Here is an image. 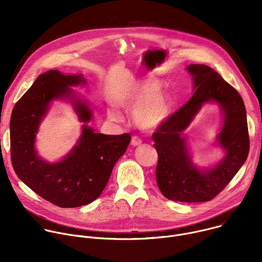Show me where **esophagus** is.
I'll use <instances>...</instances> for the list:
<instances>
[{
    "mask_svg": "<svg viewBox=\"0 0 262 262\" xmlns=\"http://www.w3.org/2000/svg\"><path fill=\"white\" fill-rule=\"evenodd\" d=\"M141 143H142V140L138 136L132 137V145L133 146H139V145H141Z\"/></svg>",
    "mask_w": 262,
    "mask_h": 262,
    "instance_id": "34e87169",
    "label": "esophagus"
}]
</instances>
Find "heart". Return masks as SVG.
<instances>
[{"label": "heart", "mask_w": 262, "mask_h": 262, "mask_svg": "<svg viewBox=\"0 0 262 262\" xmlns=\"http://www.w3.org/2000/svg\"><path fill=\"white\" fill-rule=\"evenodd\" d=\"M160 84L155 81L146 82L133 88L118 100L119 104L134 107L146 99L134 112L135 123L143 129H154L160 126L169 116L171 111V97L166 93H158ZM108 117L114 121H120L121 115L116 110H108Z\"/></svg>", "instance_id": "heart-1"}]
</instances>
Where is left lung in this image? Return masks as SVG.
<instances>
[{"mask_svg": "<svg viewBox=\"0 0 262 262\" xmlns=\"http://www.w3.org/2000/svg\"><path fill=\"white\" fill-rule=\"evenodd\" d=\"M186 69L194 81L193 96L158 126L151 137L159 156L157 182L169 200L206 202L225 189L248 158L246 107L239 93L209 66L191 64ZM208 101L219 102L226 114L218 140L227 156L215 168L202 172L192 165L181 133Z\"/></svg>", "mask_w": 262, "mask_h": 262, "instance_id": "8db88e82", "label": "left lung"}]
</instances>
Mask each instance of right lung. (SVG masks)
Wrapping results in <instances>:
<instances>
[{"mask_svg":"<svg viewBox=\"0 0 262 262\" xmlns=\"http://www.w3.org/2000/svg\"><path fill=\"white\" fill-rule=\"evenodd\" d=\"M85 83L82 74L64 76L49 70L16 102L10 120V154L16 175L37 195L63 208L86 205L100 196L132 138L129 134L94 133L84 125L78 144L61 162L49 164L37 156L35 134L53 99L70 98L80 120L91 119L87 104L74 99L69 89Z\"/></svg>","mask_w":262,"mask_h":262,"instance_id":"obj_1","label":"right lung"}]
</instances>
